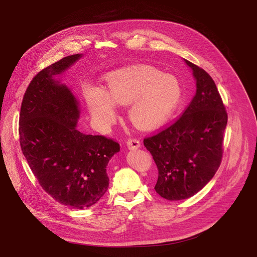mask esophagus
Masks as SVG:
<instances>
[{"mask_svg":"<svg viewBox=\"0 0 257 257\" xmlns=\"http://www.w3.org/2000/svg\"><path fill=\"white\" fill-rule=\"evenodd\" d=\"M126 144H127V148L129 150H136V149L140 148V141L138 139H134V138L128 139Z\"/></svg>","mask_w":257,"mask_h":257,"instance_id":"esophagus-1","label":"esophagus"}]
</instances>
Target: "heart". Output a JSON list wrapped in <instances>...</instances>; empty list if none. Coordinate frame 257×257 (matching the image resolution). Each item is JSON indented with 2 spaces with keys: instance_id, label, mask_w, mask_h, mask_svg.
<instances>
[{
  "instance_id": "1",
  "label": "heart",
  "mask_w": 257,
  "mask_h": 257,
  "mask_svg": "<svg viewBox=\"0 0 257 257\" xmlns=\"http://www.w3.org/2000/svg\"><path fill=\"white\" fill-rule=\"evenodd\" d=\"M104 90L87 86L85 99L94 125L108 132L117 118V105L128 104V118L140 129L162 125L181 99L177 79L148 66H133L114 71L104 77Z\"/></svg>"
}]
</instances>
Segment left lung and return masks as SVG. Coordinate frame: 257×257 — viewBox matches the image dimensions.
Returning a JSON list of instances; mask_svg holds the SVG:
<instances>
[{
	"instance_id": "1",
	"label": "left lung",
	"mask_w": 257,
	"mask_h": 257,
	"mask_svg": "<svg viewBox=\"0 0 257 257\" xmlns=\"http://www.w3.org/2000/svg\"><path fill=\"white\" fill-rule=\"evenodd\" d=\"M196 79V93L174 123L145 137L144 146L158 167L155 189L167 200L186 199L214 176L223 158L228 114L208 73L185 60Z\"/></svg>"
}]
</instances>
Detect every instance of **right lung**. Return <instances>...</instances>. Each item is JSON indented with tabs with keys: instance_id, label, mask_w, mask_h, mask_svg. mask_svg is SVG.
<instances>
[{
	"instance_id": "1",
	"label": "right lung",
	"mask_w": 257,
	"mask_h": 257,
	"mask_svg": "<svg viewBox=\"0 0 257 257\" xmlns=\"http://www.w3.org/2000/svg\"><path fill=\"white\" fill-rule=\"evenodd\" d=\"M75 54L40 71L21 103L19 137L22 153L42 188L58 202L86 208L106 192V165L120 144L103 135L76 129L78 101L53 79L76 62Z\"/></svg>"
}]
</instances>
